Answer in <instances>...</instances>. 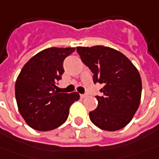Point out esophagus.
I'll return each instance as SVG.
<instances>
[{"instance_id":"1","label":"esophagus","mask_w":159,"mask_h":159,"mask_svg":"<svg viewBox=\"0 0 159 159\" xmlns=\"http://www.w3.org/2000/svg\"><path fill=\"white\" fill-rule=\"evenodd\" d=\"M87 96H88V94H87V93L80 94V97H81L82 98H86V97H87Z\"/></svg>"}]
</instances>
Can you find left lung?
<instances>
[{
  "label": "left lung",
  "instance_id": "1",
  "mask_svg": "<svg viewBox=\"0 0 159 159\" xmlns=\"http://www.w3.org/2000/svg\"><path fill=\"white\" fill-rule=\"evenodd\" d=\"M82 62L93 73V82L103 84L96 96L97 108L89 112L98 128L114 132L131 122L139 107L142 81L136 66L118 50L105 46L77 47Z\"/></svg>",
  "mask_w": 159,
  "mask_h": 159
}]
</instances>
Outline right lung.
<instances>
[{
    "label": "right lung",
    "instance_id": "add662e5",
    "mask_svg": "<svg viewBox=\"0 0 159 159\" xmlns=\"http://www.w3.org/2000/svg\"><path fill=\"white\" fill-rule=\"evenodd\" d=\"M74 48H49L24 65L15 82V98L26 123L37 131H51L67 119L69 108L80 94L59 93L57 82L64 73L63 61Z\"/></svg>",
    "mask_w": 159,
    "mask_h": 159
}]
</instances>
